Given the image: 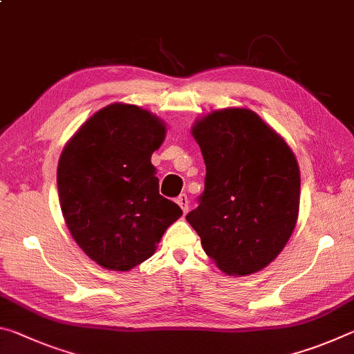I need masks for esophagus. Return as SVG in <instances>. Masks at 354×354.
<instances>
[{"instance_id": "esophagus-1", "label": "esophagus", "mask_w": 354, "mask_h": 354, "mask_svg": "<svg viewBox=\"0 0 354 354\" xmlns=\"http://www.w3.org/2000/svg\"><path fill=\"white\" fill-rule=\"evenodd\" d=\"M176 203L179 205V207L183 209V212L184 214H187L189 212V198H187V195L185 194H181L176 198Z\"/></svg>"}]
</instances>
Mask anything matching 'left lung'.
<instances>
[{
	"label": "left lung",
	"instance_id": "8db88e82",
	"mask_svg": "<svg viewBox=\"0 0 354 354\" xmlns=\"http://www.w3.org/2000/svg\"><path fill=\"white\" fill-rule=\"evenodd\" d=\"M206 164L205 192L185 220L226 274L267 267L289 241L299 169L281 136L250 109L214 111L192 127Z\"/></svg>",
	"mask_w": 354,
	"mask_h": 354
}]
</instances>
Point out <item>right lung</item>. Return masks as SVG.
Returning a JSON list of instances; mask_svg holds the SVG:
<instances>
[{"mask_svg":"<svg viewBox=\"0 0 354 354\" xmlns=\"http://www.w3.org/2000/svg\"><path fill=\"white\" fill-rule=\"evenodd\" d=\"M165 131L151 112L113 103L77 129L59 159L65 223L84 253L107 270L127 272L151 257L183 215L159 194L151 164Z\"/></svg>","mask_w":354,"mask_h":354,"instance_id":"right-lung-1","label":"right lung"}]
</instances>
